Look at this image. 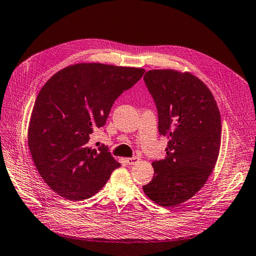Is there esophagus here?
I'll return each instance as SVG.
<instances>
[{"instance_id":"obj_1","label":"esophagus","mask_w":256,"mask_h":256,"mask_svg":"<svg viewBox=\"0 0 256 256\" xmlns=\"http://www.w3.org/2000/svg\"><path fill=\"white\" fill-rule=\"evenodd\" d=\"M126 161L128 166H133L138 161V158H137V156H132V158H126Z\"/></svg>"}]
</instances>
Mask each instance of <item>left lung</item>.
<instances>
[{"mask_svg": "<svg viewBox=\"0 0 256 256\" xmlns=\"http://www.w3.org/2000/svg\"><path fill=\"white\" fill-rule=\"evenodd\" d=\"M158 111L159 134L170 140L164 159L152 162L154 175L144 192L173 208L198 192L218 161L220 110L206 85L189 72L150 70L144 76Z\"/></svg>", "mask_w": 256, "mask_h": 256, "instance_id": "left-lung-1", "label": "left lung"}]
</instances>
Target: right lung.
<instances>
[{"mask_svg":"<svg viewBox=\"0 0 256 256\" xmlns=\"http://www.w3.org/2000/svg\"><path fill=\"white\" fill-rule=\"evenodd\" d=\"M142 68L76 64L44 84L32 109L28 145L41 178L62 198L97 194L121 164L107 146H88L94 128L106 124L114 100L140 80Z\"/></svg>","mask_w":256,"mask_h":256,"instance_id":"1","label":"right lung"}]
</instances>
